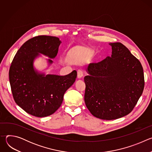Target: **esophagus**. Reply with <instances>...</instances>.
<instances>
[{"instance_id":"obj_1","label":"esophagus","mask_w":152,"mask_h":152,"mask_svg":"<svg viewBox=\"0 0 152 152\" xmlns=\"http://www.w3.org/2000/svg\"><path fill=\"white\" fill-rule=\"evenodd\" d=\"M83 76V73L82 72V71H81L80 70H78L77 71V77L78 79H81Z\"/></svg>"}]
</instances>
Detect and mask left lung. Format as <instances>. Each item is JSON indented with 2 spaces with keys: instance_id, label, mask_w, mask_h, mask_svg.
Here are the masks:
<instances>
[{
  "instance_id": "left-lung-1",
  "label": "left lung",
  "mask_w": 152,
  "mask_h": 152,
  "mask_svg": "<svg viewBox=\"0 0 152 152\" xmlns=\"http://www.w3.org/2000/svg\"><path fill=\"white\" fill-rule=\"evenodd\" d=\"M111 57L88 65L84 77L85 104L94 117L111 120L131 113L144 87L140 61L121 42L109 44Z\"/></svg>"
}]
</instances>
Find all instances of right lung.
<instances>
[{"instance_id": "1", "label": "right lung", "mask_w": 152, "mask_h": 152, "mask_svg": "<svg viewBox=\"0 0 152 152\" xmlns=\"http://www.w3.org/2000/svg\"><path fill=\"white\" fill-rule=\"evenodd\" d=\"M61 43L56 37H35L21 46L12 61L9 79L14 99L32 115L44 117L53 114L61 106L64 93L75 82L76 70L66 76L45 75L34 68L39 53L54 58ZM48 62H53L50 59Z\"/></svg>"}]
</instances>
